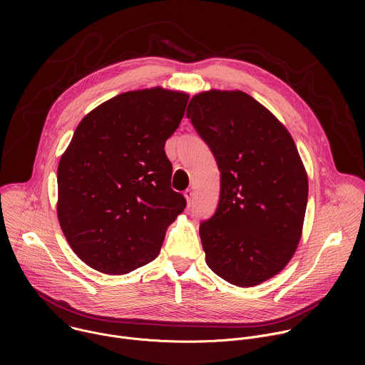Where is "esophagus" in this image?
I'll use <instances>...</instances> for the list:
<instances>
[{
	"label": "esophagus",
	"instance_id": "obj_1",
	"mask_svg": "<svg viewBox=\"0 0 365 365\" xmlns=\"http://www.w3.org/2000/svg\"><path fill=\"white\" fill-rule=\"evenodd\" d=\"M185 197H186L187 206H192V205H193V190H192V189H187V190L185 192Z\"/></svg>",
	"mask_w": 365,
	"mask_h": 365
}]
</instances>
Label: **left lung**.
Here are the masks:
<instances>
[{"instance_id":"left-lung-1","label":"left lung","mask_w":365,"mask_h":365,"mask_svg":"<svg viewBox=\"0 0 365 365\" xmlns=\"http://www.w3.org/2000/svg\"><path fill=\"white\" fill-rule=\"evenodd\" d=\"M193 127L220 172L215 215L200 224L206 264L231 284L252 287L279 274L302 238L307 173L287 128L242 91L192 96Z\"/></svg>"}]
</instances>
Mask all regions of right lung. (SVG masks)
Returning a JSON list of instances; mask_svg holds the SVG:
<instances>
[{
	"instance_id": "right-lung-1",
	"label": "right lung",
	"mask_w": 365,
	"mask_h": 365,
	"mask_svg": "<svg viewBox=\"0 0 365 365\" xmlns=\"http://www.w3.org/2000/svg\"><path fill=\"white\" fill-rule=\"evenodd\" d=\"M187 99L162 86L128 91L78 124L59 162L56 210L66 241L91 269L121 276L153 262L185 211L165 144Z\"/></svg>"
}]
</instances>
